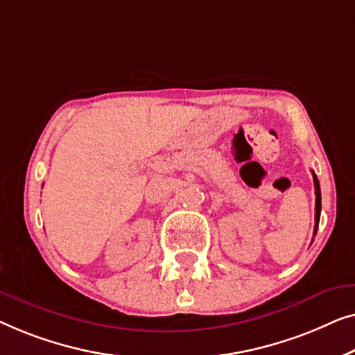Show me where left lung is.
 I'll return each mask as SVG.
<instances>
[{
  "mask_svg": "<svg viewBox=\"0 0 355 355\" xmlns=\"http://www.w3.org/2000/svg\"><path fill=\"white\" fill-rule=\"evenodd\" d=\"M313 184H315V228H313V236H315L318 222H320V211H322V196H320V183H318L317 175L313 173Z\"/></svg>",
  "mask_w": 355,
  "mask_h": 355,
  "instance_id": "obj_1",
  "label": "left lung"
}]
</instances>
